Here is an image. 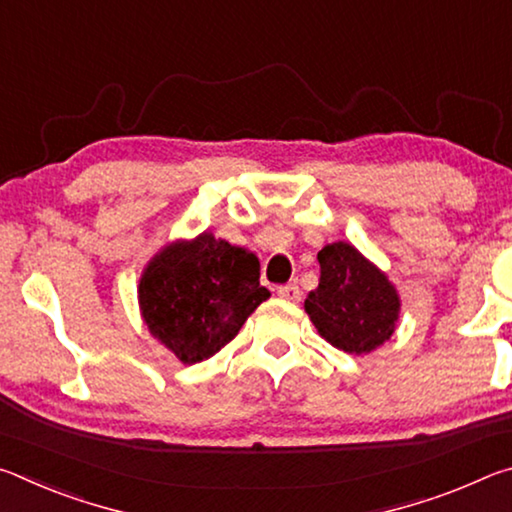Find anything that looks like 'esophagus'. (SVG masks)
Returning a JSON list of instances; mask_svg holds the SVG:
<instances>
[{
	"label": "esophagus",
	"mask_w": 512,
	"mask_h": 512,
	"mask_svg": "<svg viewBox=\"0 0 512 512\" xmlns=\"http://www.w3.org/2000/svg\"><path fill=\"white\" fill-rule=\"evenodd\" d=\"M277 296L282 300H289V302H298L302 291L298 287V282H289V284H282V287H277Z\"/></svg>",
	"instance_id": "1"
}]
</instances>
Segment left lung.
<instances>
[{
	"mask_svg": "<svg viewBox=\"0 0 512 512\" xmlns=\"http://www.w3.org/2000/svg\"><path fill=\"white\" fill-rule=\"evenodd\" d=\"M320 280L305 300L318 334L334 348L368 354L391 339L400 318V296L386 273L345 241L318 253Z\"/></svg>",
	"mask_w": 512,
	"mask_h": 512,
	"instance_id": "1",
	"label": "left lung"
}]
</instances>
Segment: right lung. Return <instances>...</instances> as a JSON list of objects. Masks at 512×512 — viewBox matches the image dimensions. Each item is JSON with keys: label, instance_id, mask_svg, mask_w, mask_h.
Wrapping results in <instances>:
<instances>
[{"label": "right lung", "instance_id": "add662e5", "mask_svg": "<svg viewBox=\"0 0 512 512\" xmlns=\"http://www.w3.org/2000/svg\"><path fill=\"white\" fill-rule=\"evenodd\" d=\"M268 296L259 284V259L212 232L164 246L137 287L153 339L183 363L219 352Z\"/></svg>", "mask_w": 512, "mask_h": 512}]
</instances>
